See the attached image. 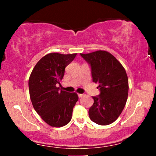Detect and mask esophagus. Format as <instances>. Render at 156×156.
I'll return each mask as SVG.
<instances>
[{
  "label": "esophagus",
  "instance_id": "1",
  "mask_svg": "<svg viewBox=\"0 0 156 156\" xmlns=\"http://www.w3.org/2000/svg\"><path fill=\"white\" fill-rule=\"evenodd\" d=\"M83 96H84V94H78V97H80V98H81V97H82Z\"/></svg>",
  "mask_w": 156,
  "mask_h": 156
}]
</instances>
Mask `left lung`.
<instances>
[{
  "label": "left lung",
  "instance_id": "1",
  "mask_svg": "<svg viewBox=\"0 0 156 156\" xmlns=\"http://www.w3.org/2000/svg\"><path fill=\"white\" fill-rule=\"evenodd\" d=\"M81 56L91 65L94 82L99 84L100 94L89 110V118L99 125L114 122L122 112L129 94V80L124 67L107 51L98 50Z\"/></svg>",
  "mask_w": 156,
  "mask_h": 156
}]
</instances>
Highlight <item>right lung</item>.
<instances>
[{"mask_svg": "<svg viewBox=\"0 0 156 156\" xmlns=\"http://www.w3.org/2000/svg\"><path fill=\"white\" fill-rule=\"evenodd\" d=\"M76 55L49 53L37 62L30 76L29 92L33 108L50 126H64L72 119L73 107L79 99L77 94L59 91L57 86L60 84L65 67Z\"/></svg>", "mask_w": 156, "mask_h": 156, "instance_id": "add662e5", "label": "right lung"}]
</instances>
